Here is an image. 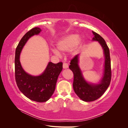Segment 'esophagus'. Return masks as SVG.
I'll use <instances>...</instances> for the list:
<instances>
[{
    "label": "esophagus",
    "mask_w": 128,
    "mask_h": 128,
    "mask_svg": "<svg viewBox=\"0 0 128 128\" xmlns=\"http://www.w3.org/2000/svg\"><path fill=\"white\" fill-rule=\"evenodd\" d=\"M68 68V64L64 62V63L63 64V68H64V69H67V68Z\"/></svg>",
    "instance_id": "esophagus-1"
}]
</instances>
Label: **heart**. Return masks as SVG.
Returning a JSON list of instances; mask_svg holds the SVG:
<instances>
[{
  "instance_id": "obj_1",
  "label": "heart",
  "mask_w": 128,
  "mask_h": 128,
  "mask_svg": "<svg viewBox=\"0 0 128 128\" xmlns=\"http://www.w3.org/2000/svg\"><path fill=\"white\" fill-rule=\"evenodd\" d=\"M80 42V37L77 34H72L62 38L57 42L56 46L58 50L61 51H67L70 50L75 46L73 50V53H75L78 50V45ZM53 52L56 54H59V51L56 49H53Z\"/></svg>"
}]
</instances>
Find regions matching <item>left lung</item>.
<instances>
[{
	"label": "left lung",
	"mask_w": 128,
	"mask_h": 128,
	"mask_svg": "<svg viewBox=\"0 0 128 128\" xmlns=\"http://www.w3.org/2000/svg\"><path fill=\"white\" fill-rule=\"evenodd\" d=\"M92 40L98 41L104 50V71L102 78L99 84H91L85 80L78 66V56L76 55L70 61L69 69L74 74L73 88L75 94L84 102H93L101 96L109 86L112 77L110 50L105 40L99 34L92 32Z\"/></svg>",
	"instance_id": "1"
}]
</instances>
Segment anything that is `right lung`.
Segmentation results:
<instances>
[{"instance_id":"right-lung-1","label":"right lung","mask_w":128,"mask_h":128,"mask_svg":"<svg viewBox=\"0 0 128 128\" xmlns=\"http://www.w3.org/2000/svg\"><path fill=\"white\" fill-rule=\"evenodd\" d=\"M41 29L35 27L24 36L17 46L15 56V80L19 90L27 98L33 101L45 102L51 98L54 92L58 77L62 70V62H48L44 72L40 76H34L23 69L20 61L22 50L29 38L38 34Z\"/></svg>"}]
</instances>
